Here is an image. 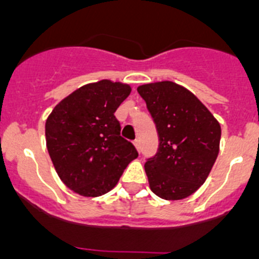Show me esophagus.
Returning a JSON list of instances; mask_svg holds the SVG:
<instances>
[{"instance_id": "34e87169", "label": "esophagus", "mask_w": 259, "mask_h": 259, "mask_svg": "<svg viewBox=\"0 0 259 259\" xmlns=\"http://www.w3.org/2000/svg\"><path fill=\"white\" fill-rule=\"evenodd\" d=\"M134 144H135V146H136V149L140 152V140H135Z\"/></svg>"}]
</instances>
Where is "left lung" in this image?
Returning <instances> with one entry per match:
<instances>
[{"label": "left lung", "mask_w": 259, "mask_h": 259, "mask_svg": "<svg viewBox=\"0 0 259 259\" xmlns=\"http://www.w3.org/2000/svg\"><path fill=\"white\" fill-rule=\"evenodd\" d=\"M158 134L145 162L150 189L163 200H183L205 183L219 153L221 125L188 89L172 81L137 88Z\"/></svg>", "instance_id": "8db88e82"}]
</instances>
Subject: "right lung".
I'll use <instances>...</instances> for the list:
<instances>
[{
  "mask_svg": "<svg viewBox=\"0 0 259 259\" xmlns=\"http://www.w3.org/2000/svg\"><path fill=\"white\" fill-rule=\"evenodd\" d=\"M130 93L131 87L110 80L87 84L62 100L47 119V148L57 174L84 197L111 191L139 155L120 136L114 115Z\"/></svg>",
  "mask_w": 259,
  "mask_h": 259,
  "instance_id": "1",
  "label": "right lung"
}]
</instances>
